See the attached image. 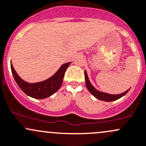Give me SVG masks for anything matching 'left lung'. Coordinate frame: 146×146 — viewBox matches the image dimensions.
<instances>
[{
	"mask_svg": "<svg viewBox=\"0 0 146 146\" xmlns=\"http://www.w3.org/2000/svg\"><path fill=\"white\" fill-rule=\"evenodd\" d=\"M85 83L86 86H87V90H89L90 93L93 95L94 97H96L97 99L99 100L104 101H115L117 99H119V98L122 97L129 92V89L127 90V91L123 93H121L119 94H110L105 93V92H101L99 91L96 89H95V87L92 85L91 82H90V80H89L88 76H87V72L85 70Z\"/></svg>",
	"mask_w": 146,
	"mask_h": 146,
	"instance_id": "obj_1",
	"label": "left lung"
}]
</instances>
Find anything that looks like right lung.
<instances>
[{"mask_svg": "<svg viewBox=\"0 0 146 146\" xmlns=\"http://www.w3.org/2000/svg\"><path fill=\"white\" fill-rule=\"evenodd\" d=\"M70 62L63 64L52 77L42 82L29 83L23 80L15 71L11 62L10 66L13 77L19 88L28 96L37 99H42L54 94L60 88L64 73Z\"/></svg>", "mask_w": 146, "mask_h": 146, "instance_id": "1", "label": "right lung"}]
</instances>
